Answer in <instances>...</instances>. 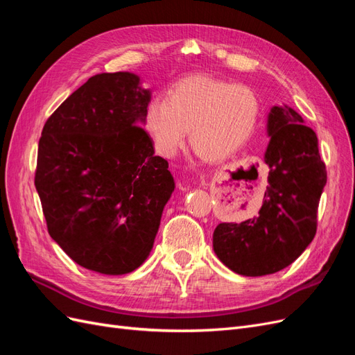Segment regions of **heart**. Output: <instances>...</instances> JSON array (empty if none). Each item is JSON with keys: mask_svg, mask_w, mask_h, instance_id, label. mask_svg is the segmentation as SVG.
<instances>
[{"mask_svg": "<svg viewBox=\"0 0 355 355\" xmlns=\"http://www.w3.org/2000/svg\"><path fill=\"white\" fill-rule=\"evenodd\" d=\"M261 103L244 84H231L209 75L180 80L167 93V101H149L144 124L163 157H173L187 142L210 161L230 158L256 130Z\"/></svg>", "mask_w": 355, "mask_h": 355, "instance_id": "heart-1", "label": "heart"}]
</instances>
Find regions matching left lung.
Instances as JSON below:
<instances>
[{"instance_id":"obj_1","label":"left lung","mask_w":355,"mask_h":355,"mask_svg":"<svg viewBox=\"0 0 355 355\" xmlns=\"http://www.w3.org/2000/svg\"><path fill=\"white\" fill-rule=\"evenodd\" d=\"M265 163L270 167L257 216L241 223L223 222L213 232V250L230 270L261 277L283 270L313 241L317 211L327 182L317 135L288 106L268 115Z\"/></svg>"}]
</instances>
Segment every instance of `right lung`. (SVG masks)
I'll return each instance as SVG.
<instances>
[{
  "instance_id": "1",
  "label": "right lung",
  "mask_w": 355,
  "mask_h": 355,
  "mask_svg": "<svg viewBox=\"0 0 355 355\" xmlns=\"http://www.w3.org/2000/svg\"><path fill=\"white\" fill-rule=\"evenodd\" d=\"M149 101L137 75L98 73L42 128L35 188L47 230L87 270L121 275L141 266L175 191L141 127Z\"/></svg>"
}]
</instances>
